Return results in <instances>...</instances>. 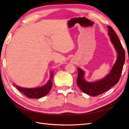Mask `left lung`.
Segmentation results:
<instances>
[{"label":"left lung","instance_id":"8db88e82","mask_svg":"<svg viewBox=\"0 0 129 129\" xmlns=\"http://www.w3.org/2000/svg\"><path fill=\"white\" fill-rule=\"evenodd\" d=\"M107 27L108 28V35L110 37V41L114 45L117 54V60L110 72L102 79L95 82H88L84 79V71L80 68H77V83L78 86L83 92L90 96H95L100 95L108 91L115 84L118 83L122 74L125 59L124 49L118 37L111 27L108 26Z\"/></svg>","mask_w":129,"mask_h":129}]
</instances>
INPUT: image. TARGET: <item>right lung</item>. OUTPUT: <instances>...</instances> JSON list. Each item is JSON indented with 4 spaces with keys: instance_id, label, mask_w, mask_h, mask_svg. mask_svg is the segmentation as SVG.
I'll return each instance as SVG.
<instances>
[{
    "instance_id": "right-lung-1",
    "label": "right lung",
    "mask_w": 129,
    "mask_h": 129,
    "mask_svg": "<svg viewBox=\"0 0 129 129\" xmlns=\"http://www.w3.org/2000/svg\"><path fill=\"white\" fill-rule=\"evenodd\" d=\"M54 73L50 72V77L49 80L44 85L41 87H37L34 88H22L18 86L17 85H14V86L17 88L19 91H20L23 94L26 96L30 99H39L44 97L47 95L50 91L52 87V80L53 77Z\"/></svg>"
}]
</instances>
